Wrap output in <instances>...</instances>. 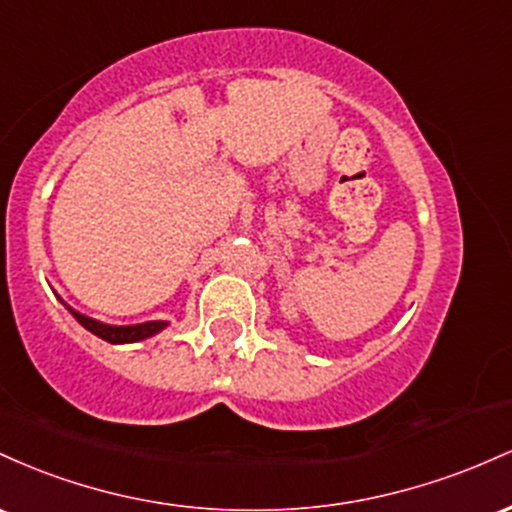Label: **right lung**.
<instances>
[{"label":"right lung","instance_id":"add662e5","mask_svg":"<svg viewBox=\"0 0 512 512\" xmlns=\"http://www.w3.org/2000/svg\"><path fill=\"white\" fill-rule=\"evenodd\" d=\"M62 304H65V302H62ZM65 307H67V304H65ZM67 309H70L72 317L77 319L86 331H91L94 336H99L108 343L142 341V338L154 336V333H159L166 326V321H145V324H132V326H111V324H103V321L86 317V314H79L77 309H72V307H67Z\"/></svg>","mask_w":512,"mask_h":512}]
</instances>
